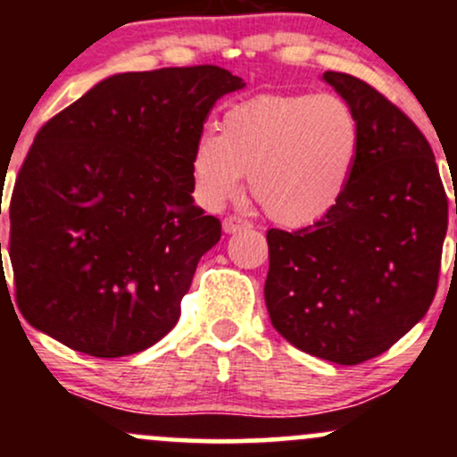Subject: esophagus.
<instances>
[{"instance_id": "34e87169", "label": "esophagus", "mask_w": 457, "mask_h": 457, "mask_svg": "<svg viewBox=\"0 0 457 457\" xmlns=\"http://www.w3.org/2000/svg\"><path fill=\"white\" fill-rule=\"evenodd\" d=\"M246 228H251V223L243 217H228L223 221L225 234H236V232H240V229H246Z\"/></svg>"}]
</instances>
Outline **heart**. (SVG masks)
Listing matches in <instances>:
<instances>
[{"instance_id":"heart-1","label":"heart","mask_w":457,"mask_h":457,"mask_svg":"<svg viewBox=\"0 0 457 457\" xmlns=\"http://www.w3.org/2000/svg\"><path fill=\"white\" fill-rule=\"evenodd\" d=\"M359 120L335 94H260L236 103L221 135L204 130L191 154L202 206L219 211L243 176L272 221L305 228L342 202L359 161Z\"/></svg>"}]
</instances>
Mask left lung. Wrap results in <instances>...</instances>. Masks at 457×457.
Masks as SVG:
<instances>
[{
    "mask_svg": "<svg viewBox=\"0 0 457 457\" xmlns=\"http://www.w3.org/2000/svg\"><path fill=\"white\" fill-rule=\"evenodd\" d=\"M322 79L359 120V161L333 212L296 232H266L264 298L272 327L295 348L359 365L432 305L449 206L412 120L361 79L333 71Z\"/></svg>",
    "mask_w": 457,
    "mask_h": 457,
    "instance_id": "8db88e82",
    "label": "left lung"
}]
</instances>
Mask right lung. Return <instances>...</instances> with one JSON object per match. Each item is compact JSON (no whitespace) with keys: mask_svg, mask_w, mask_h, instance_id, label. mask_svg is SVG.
Instances as JSON below:
<instances>
[{"mask_svg":"<svg viewBox=\"0 0 457 457\" xmlns=\"http://www.w3.org/2000/svg\"><path fill=\"white\" fill-rule=\"evenodd\" d=\"M243 87L211 64L120 72L38 130L8 245L31 327L98 359L141 353L176 327L199 258L221 238L193 202V145L214 103Z\"/></svg>","mask_w":457,"mask_h":457,"instance_id":"obj_1","label":"right lung"}]
</instances>
